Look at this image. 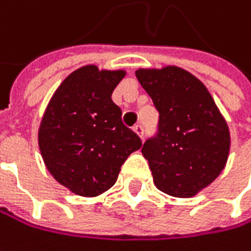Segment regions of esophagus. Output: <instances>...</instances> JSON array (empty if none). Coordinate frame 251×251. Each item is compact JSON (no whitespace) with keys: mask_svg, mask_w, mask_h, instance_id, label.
Returning <instances> with one entry per match:
<instances>
[{"mask_svg":"<svg viewBox=\"0 0 251 251\" xmlns=\"http://www.w3.org/2000/svg\"><path fill=\"white\" fill-rule=\"evenodd\" d=\"M133 132L142 139L144 138V126L142 125H136V126H133Z\"/></svg>","mask_w":251,"mask_h":251,"instance_id":"34e87169","label":"esophagus"}]
</instances>
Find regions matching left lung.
Wrapping results in <instances>:
<instances>
[{"label":"left lung","instance_id":"8db88e82","mask_svg":"<svg viewBox=\"0 0 251 251\" xmlns=\"http://www.w3.org/2000/svg\"><path fill=\"white\" fill-rule=\"evenodd\" d=\"M135 75L159 112L158 133L142 147L153 184L172 197H194L227 164V122L207 87L190 72L167 66L139 69Z\"/></svg>","mask_w":251,"mask_h":251}]
</instances>
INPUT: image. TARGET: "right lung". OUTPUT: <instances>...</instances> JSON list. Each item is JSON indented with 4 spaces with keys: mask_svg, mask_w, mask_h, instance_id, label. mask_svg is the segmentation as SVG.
<instances>
[{
    "mask_svg": "<svg viewBox=\"0 0 251 251\" xmlns=\"http://www.w3.org/2000/svg\"><path fill=\"white\" fill-rule=\"evenodd\" d=\"M125 75L83 66L63 80L46 107L38 129L43 161L58 184L76 195L107 191L127 156L142 147L112 100Z\"/></svg>",
    "mask_w": 251,
    "mask_h": 251,
    "instance_id": "1",
    "label": "right lung"
}]
</instances>
